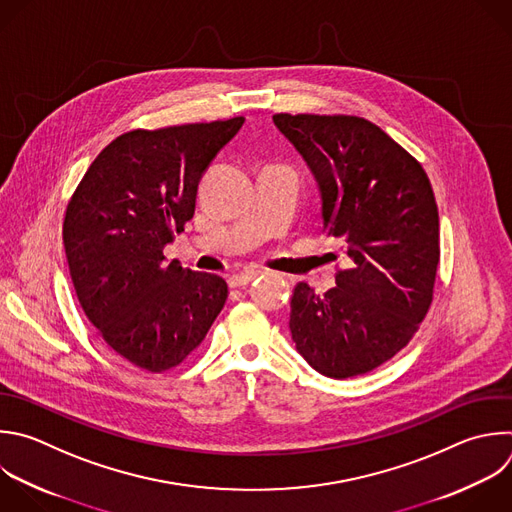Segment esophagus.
Segmentation results:
<instances>
[{
	"label": "esophagus",
	"mask_w": 512,
	"mask_h": 512,
	"mask_svg": "<svg viewBox=\"0 0 512 512\" xmlns=\"http://www.w3.org/2000/svg\"><path fill=\"white\" fill-rule=\"evenodd\" d=\"M261 275H263L261 269H251V271L235 273V275L231 277V287H245V285H249L253 279H257V277H261Z\"/></svg>",
	"instance_id": "1"
}]
</instances>
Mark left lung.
Returning a JSON list of instances; mask_svg holds the SVG:
<instances>
[{
	"label": "left lung",
	"mask_w": 512,
	"mask_h": 512,
	"mask_svg": "<svg viewBox=\"0 0 512 512\" xmlns=\"http://www.w3.org/2000/svg\"><path fill=\"white\" fill-rule=\"evenodd\" d=\"M273 122L309 164L323 229L350 259L325 293L295 285V348L327 378L368 374L408 346L434 297L440 225L430 179L362 116L279 112Z\"/></svg>",
	"instance_id": "8db88e82"
}]
</instances>
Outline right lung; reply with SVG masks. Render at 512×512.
Returning <instances> with one entry per match:
<instances>
[{"label": "right lung", "mask_w": 512, "mask_h": 512, "mask_svg": "<svg viewBox=\"0 0 512 512\" xmlns=\"http://www.w3.org/2000/svg\"><path fill=\"white\" fill-rule=\"evenodd\" d=\"M245 118L136 128L90 164L64 215V249L78 301L104 342L160 374L183 364L221 313L229 287L166 261L185 231L209 162Z\"/></svg>", "instance_id": "1"}]
</instances>
